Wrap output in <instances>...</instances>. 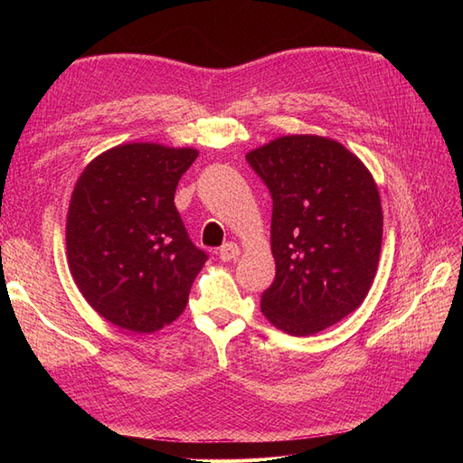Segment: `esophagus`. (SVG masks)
Segmentation results:
<instances>
[{"label":"esophagus","instance_id":"34e87169","mask_svg":"<svg viewBox=\"0 0 463 463\" xmlns=\"http://www.w3.org/2000/svg\"><path fill=\"white\" fill-rule=\"evenodd\" d=\"M240 247H237L235 243H226V245H222L220 247V250H218V257L223 260V262H230V260H235L237 257H240Z\"/></svg>","mask_w":463,"mask_h":463}]
</instances>
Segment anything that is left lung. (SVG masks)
<instances>
[{
  "label": "left lung",
  "instance_id": "obj_1",
  "mask_svg": "<svg viewBox=\"0 0 463 463\" xmlns=\"http://www.w3.org/2000/svg\"><path fill=\"white\" fill-rule=\"evenodd\" d=\"M272 197L276 278L260 309L279 330L313 335L367 298L383 245L371 172L338 141L279 137L247 154Z\"/></svg>",
  "mask_w": 463,
  "mask_h": 463
}]
</instances>
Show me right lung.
<instances>
[{
    "mask_svg": "<svg viewBox=\"0 0 463 463\" xmlns=\"http://www.w3.org/2000/svg\"><path fill=\"white\" fill-rule=\"evenodd\" d=\"M194 148L129 143L80 174L67 213V260L82 298L111 325L156 332L184 313L206 253L174 197Z\"/></svg>",
    "mask_w": 463,
    "mask_h": 463,
    "instance_id": "right-lung-1",
    "label": "right lung"
}]
</instances>
